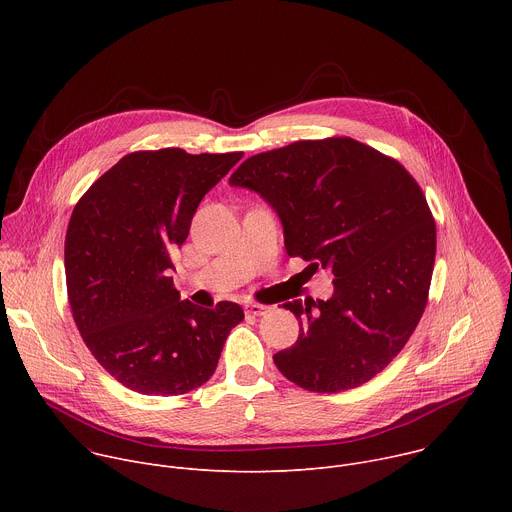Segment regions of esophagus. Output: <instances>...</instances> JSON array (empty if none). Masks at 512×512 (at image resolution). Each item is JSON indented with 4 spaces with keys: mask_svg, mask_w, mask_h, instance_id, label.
Instances as JSON below:
<instances>
[{
    "mask_svg": "<svg viewBox=\"0 0 512 512\" xmlns=\"http://www.w3.org/2000/svg\"><path fill=\"white\" fill-rule=\"evenodd\" d=\"M271 310H273L271 306H263V304H255V302H251V304L245 306V312L251 314V316H265V314H269Z\"/></svg>",
    "mask_w": 512,
    "mask_h": 512,
    "instance_id": "1",
    "label": "esophagus"
}]
</instances>
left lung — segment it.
Returning <instances> with one entry per match:
<instances>
[{"mask_svg":"<svg viewBox=\"0 0 512 512\" xmlns=\"http://www.w3.org/2000/svg\"><path fill=\"white\" fill-rule=\"evenodd\" d=\"M229 182L273 206L289 257L334 273L330 300L283 304L300 336L273 354L281 375L314 393L371 381L427 304L435 223L415 178L371 145L326 137L251 156Z\"/></svg>","mask_w":512,"mask_h":512,"instance_id":"left-lung-1","label":"left lung"}]
</instances>
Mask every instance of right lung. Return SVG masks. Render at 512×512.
I'll return each instance as SVG.
<instances>
[{
    "mask_svg": "<svg viewBox=\"0 0 512 512\" xmlns=\"http://www.w3.org/2000/svg\"><path fill=\"white\" fill-rule=\"evenodd\" d=\"M243 158L133 152L83 194L64 241L72 318L101 367L141 395H184L216 371L243 308L180 302L170 269L204 194Z\"/></svg>",
    "mask_w": 512,
    "mask_h": 512,
    "instance_id": "1",
    "label": "right lung"
}]
</instances>
